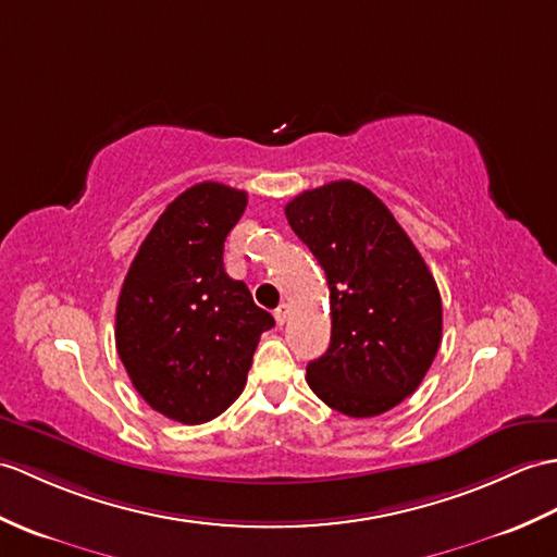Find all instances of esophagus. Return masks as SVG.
I'll return each mask as SVG.
<instances>
[{
    "instance_id": "obj_1",
    "label": "esophagus",
    "mask_w": 557,
    "mask_h": 557,
    "mask_svg": "<svg viewBox=\"0 0 557 557\" xmlns=\"http://www.w3.org/2000/svg\"><path fill=\"white\" fill-rule=\"evenodd\" d=\"M275 320H277V325H284V322H287V318H289V306L287 304H280L277 308H275Z\"/></svg>"
}]
</instances>
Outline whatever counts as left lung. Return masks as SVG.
Wrapping results in <instances>:
<instances>
[{
  "mask_svg": "<svg viewBox=\"0 0 557 557\" xmlns=\"http://www.w3.org/2000/svg\"><path fill=\"white\" fill-rule=\"evenodd\" d=\"M284 213L330 284L332 339L306 382L348 418L382 416L418 389L442 344L430 268L392 211L351 180L306 189Z\"/></svg>",
  "mask_w": 557,
  "mask_h": 557,
  "instance_id": "left-lung-1",
  "label": "left lung"
}]
</instances>
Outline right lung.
Returning <instances> with one entry per match:
<instances>
[{
	"label": "right lung",
	"instance_id": "right-lung-1",
	"mask_svg": "<svg viewBox=\"0 0 557 557\" xmlns=\"http://www.w3.org/2000/svg\"><path fill=\"white\" fill-rule=\"evenodd\" d=\"M247 191L199 183L168 203L127 270L115 348L139 396L183 424L218 418L244 392L261 334L275 327L223 265Z\"/></svg>",
	"mask_w": 557,
	"mask_h": 557
}]
</instances>
